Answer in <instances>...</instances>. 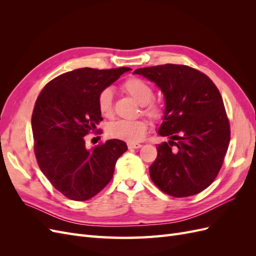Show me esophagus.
Listing matches in <instances>:
<instances>
[{"label":"esophagus","instance_id":"esophagus-1","mask_svg":"<svg viewBox=\"0 0 256 256\" xmlns=\"http://www.w3.org/2000/svg\"><path fill=\"white\" fill-rule=\"evenodd\" d=\"M140 147H142V145H141V144H138V143H129V144H128V148H129V150L140 148Z\"/></svg>","mask_w":256,"mask_h":256}]
</instances>
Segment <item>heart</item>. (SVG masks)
<instances>
[{
    "mask_svg": "<svg viewBox=\"0 0 256 256\" xmlns=\"http://www.w3.org/2000/svg\"><path fill=\"white\" fill-rule=\"evenodd\" d=\"M122 88L136 102L143 106V112L152 120H159L162 116L161 106L152 102L154 90L148 83L138 78H130L122 83ZM98 109L104 116H110L113 111V90L104 88L97 98ZM147 130V122L144 120H118L111 122L108 127L109 136L129 143L140 142Z\"/></svg>",
    "mask_w": 256,
    "mask_h": 256,
    "instance_id": "b5f03b06",
    "label": "heart"
}]
</instances>
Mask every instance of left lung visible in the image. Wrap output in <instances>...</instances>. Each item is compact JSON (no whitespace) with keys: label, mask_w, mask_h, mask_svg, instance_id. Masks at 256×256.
Segmentation results:
<instances>
[{"label":"left lung","mask_w":256,"mask_h":256,"mask_svg":"<svg viewBox=\"0 0 256 256\" xmlns=\"http://www.w3.org/2000/svg\"><path fill=\"white\" fill-rule=\"evenodd\" d=\"M134 74L156 83L166 100L158 134L170 141L157 147L152 180L175 198L198 194L218 175L230 138L219 90L206 74L184 65L138 68Z\"/></svg>","instance_id":"8db88e82"}]
</instances>
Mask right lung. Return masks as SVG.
<instances>
[{"label": "right lung", "mask_w": 256, "mask_h": 256, "mask_svg": "<svg viewBox=\"0 0 256 256\" xmlns=\"http://www.w3.org/2000/svg\"><path fill=\"white\" fill-rule=\"evenodd\" d=\"M129 70L76 69L50 81L36 100L32 131L38 166L68 198L95 196L112 180L116 161L128 148L124 141L112 138L88 150L84 136L102 120L99 92Z\"/></svg>", "instance_id": "obj_1"}]
</instances>
